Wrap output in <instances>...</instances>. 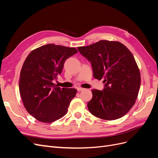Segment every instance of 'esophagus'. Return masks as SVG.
Wrapping results in <instances>:
<instances>
[{
    "mask_svg": "<svg viewBox=\"0 0 158 158\" xmlns=\"http://www.w3.org/2000/svg\"><path fill=\"white\" fill-rule=\"evenodd\" d=\"M84 89V88H80V87L77 88V91H78V92H81V91H83Z\"/></svg>",
    "mask_w": 158,
    "mask_h": 158,
    "instance_id": "esophagus-1",
    "label": "esophagus"
}]
</instances>
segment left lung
Listing matches in <instances>:
<instances>
[{
  "label": "left lung",
  "instance_id": "8db88e82",
  "mask_svg": "<svg viewBox=\"0 0 158 158\" xmlns=\"http://www.w3.org/2000/svg\"><path fill=\"white\" fill-rule=\"evenodd\" d=\"M78 51L92 63L94 78L103 79V91L92 90L88 103L95 117L112 121L123 117L136 102L140 87V73L132 52L121 43L101 40Z\"/></svg>",
  "mask_w": 158,
  "mask_h": 158
}]
</instances>
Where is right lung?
<instances>
[{"label":"right lung","instance_id":"add662e5","mask_svg":"<svg viewBox=\"0 0 158 158\" xmlns=\"http://www.w3.org/2000/svg\"><path fill=\"white\" fill-rule=\"evenodd\" d=\"M77 52L74 47L51 44L33 49L26 57L19 91L26 111L37 121L52 123L67 113L77 90L60 88L52 82L62 73L66 59Z\"/></svg>","mask_w":158,"mask_h":158}]
</instances>
